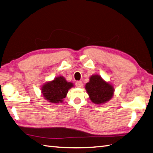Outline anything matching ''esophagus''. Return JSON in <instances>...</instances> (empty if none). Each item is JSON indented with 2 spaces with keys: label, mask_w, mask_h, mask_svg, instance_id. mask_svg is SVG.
I'll use <instances>...</instances> for the list:
<instances>
[{
  "label": "esophagus",
  "mask_w": 153,
  "mask_h": 153,
  "mask_svg": "<svg viewBox=\"0 0 153 153\" xmlns=\"http://www.w3.org/2000/svg\"><path fill=\"white\" fill-rule=\"evenodd\" d=\"M76 85L77 87H79V88H81L83 87V83L82 81H77V82L76 83Z\"/></svg>",
  "instance_id": "esophagus-1"
}]
</instances>
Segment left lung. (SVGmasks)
<instances>
[{"label": "left lung", "instance_id": "left-lung-1", "mask_svg": "<svg viewBox=\"0 0 153 153\" xmlns=\"http://www.w3.org/2000/svg\"><path fill=\"white\" fill-rule=\"evenodd\" d=\"M85 89L94 104L100 105L111 100L114 94L113 85L104 80L97 74L91 76L89 81L85 85Z\"/></svg>", "mask_w": 153, "mask_h": 153}]
</instances>
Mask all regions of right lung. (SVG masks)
Returning <instances> with one entry per match:
<instances>
[{"label":"right lung","mask_w":153,"mask_h":153,"mask_svg":"<svg viewBox=\"0 0 153 153\" xmlns=\"http://www.w3.org/2000/svg\"><path fill=\"white\" fill-rule=\"evenodd\" d=\"M74 86L72 83L68 82L63 76H58L42 85L41 91L46 100L53 104H59L63 102L68 90Z\"/></svg>","instance_id":"add662e5"}]
</instances>
